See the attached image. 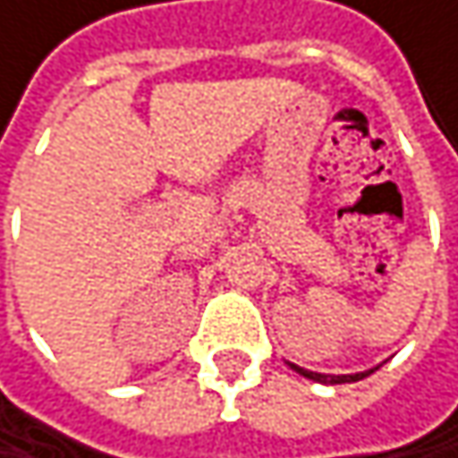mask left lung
I'll list each match as a JSON object with an SVG mask.
<instances>
[{
  "label": "left lung",
  "instance_id": "obj_1",
  "mask_svg": "<svg viewBox=\"0 0 458 458\" xmlns=\"http://www.w3.org/2000/svg\"><path fill=\"white\" fill-rule=\"evenodd\" d=\"M290 368L298 370L301 376L311 378V381H319V384H354V381H362V378H368V376L373 373V370H365V373H354V376H325V373L303 370V368H298V365H293V362H290Z\"/></svg>",
  "mask_w": 458,
  "mask_h": 458
}]
</instances>
